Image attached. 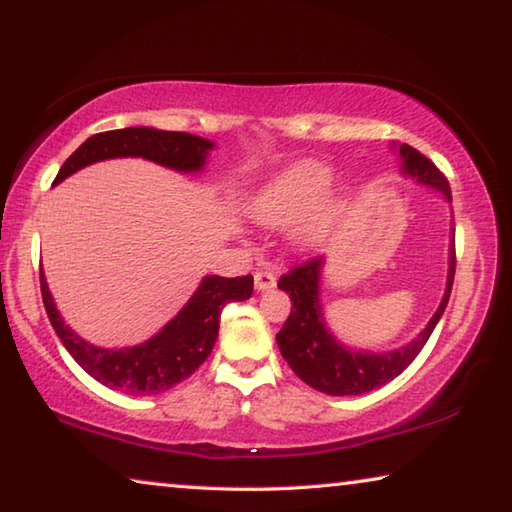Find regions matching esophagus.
<instances>
[{"mask_svg": "<svg viewBox=\"0 0 512 512\" xmlns=\"http://www.w3.org/2000/svg\"><path fill=\"white\" fill-rule=\"evenodd\" d=\"M277 284V277L271 271H257L255 273V289L257 291H268Z\"/></svg>", "mask_w": 512, "mask_h": 512, "instance_id": "34e87169", "label": "esophagus"}]
</instances>
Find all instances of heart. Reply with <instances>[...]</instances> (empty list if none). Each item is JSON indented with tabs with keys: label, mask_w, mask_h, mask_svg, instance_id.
I'll return each mask as SVG.
<instances>
[{
	"label": "heart",
	"mask_w": 512,
	"mask_h": 512,
	"mask_svg": "<svg viewBox=\"0 0 512 512\" xmlns=\"http://www.w3.org/2000/svg\"><path fill=\"white\" fill-rule=\"evenodd\" d=\"M332 183L334 171L327 164L316 160L298 162L271 180L262 192H257L250 201V214L266 225H289L302 221L320 205ZM329 219H332V210L312 214L300 232L302 239H318L327 230Z\"/></svg>",
	"instance_id": "b5f03b06"
}]
</instances>
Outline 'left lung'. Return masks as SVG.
I'll return each instance as SVG.
<instances>
[{
	"label": "left lung",
	"instance_id": "left-lung-1",
	"mask_svg": "<svg viewBox=\"0 0 512 512\" xmlns=\"http://www.w3.org/2000/svg\"><path fill=\"white\" fill-rule=\"evenodd\" d=\"M400 155L404 158V171L409 176L418 178L424 185L440 189L452 201V189H449L445 173L427 155H422L409 144L400 146ZM320 268H323V257H311L307 262L293 266L289 273H284L277 280V287L289 293L291 314L275 339L291 370L311 388L327 395H361L393 381L400 372L411 366V361L418 357L424 343L429 341L433 327L438 325L447 307L449 293H452L456 248L449 253L445 298L429 320V325L424 327V332L411 345L384 354L348 350L341 343H336L334 336L327 332L318 305Z\"/></svg>",
	"mask_w": 512,
	"mask_h": 512
}]
</instances>
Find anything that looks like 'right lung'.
<instances>
[{"label":"right lung","mask_w":512,"mask_h":512,"mask_svg":"<svg viewBox=\"0 0 512 512\" xmlns=\"http://www.w3.org/2000/svg\"><path fill=\"white\" fill-rule=\"evenodd\" d=\"M210 149L212 142L203 140V137L158 131V128L146 126L97 133L69 155L60 167L54 185L92 162L128 158V155L153 160L176 171H198ZM40 291L58 339L63 341L67 352L88 375L112 391L126 395H158L185 381L210 357L216 336H219L223 307L228 302L248 300L253 296V275L205 277L192 300L180 309V314L160 334H155L151 341L126 350L94 348L81 336H76L60 318L42 271Z\"/></svg>","instance_id":"add662e5"}]
</instances>
